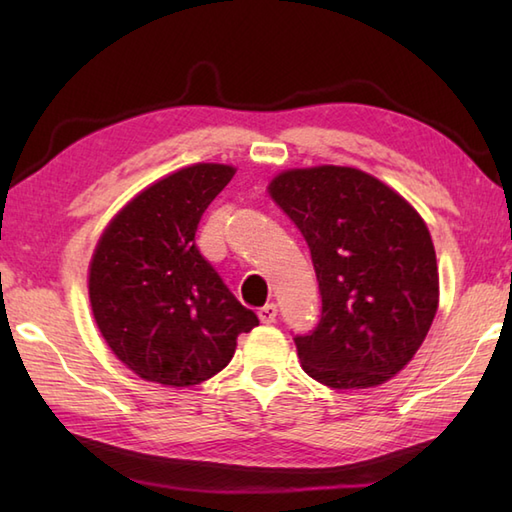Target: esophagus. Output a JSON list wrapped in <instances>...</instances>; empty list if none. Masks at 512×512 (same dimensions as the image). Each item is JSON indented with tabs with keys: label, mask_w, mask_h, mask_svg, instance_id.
Masks as SVG:
<instances>
[{
	"label": "esophagus",
	"mask_w": 512,
	"mask_h": 512,
	"mask_svg": "<svg viewBox=\"0 0 512 512\" xmlns=\"http://www.w3.org/2000/svg\"><path fill=\"white\" fill-rule=\"evenodd\" d=\"M277 319V306L275 303H266L264 308H259V321L273 323Z\"/></svg>",
	"instance_id": "34e87169"
}]
</instances>
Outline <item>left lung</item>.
Listing matches in <instances>:
<instances>
[{
    "instance_id": "8db88e82",
    "label": "left lung",
    "mask_w": 512,
    "mask_h": 512,
    "mask_svg": "<svg viewBox=\"0 0 512 512\" xmlns=\"http://www.w3.org/2000/svg\"><path fill=\"white\" fill-rule=\"evenodd\" d=\"M273 200L306 237L321 319L295 345L303 372L332 389L383 385L418 352L438 310V264L413 206L369 173H279Z\"/></svg>"
}]
</instances>
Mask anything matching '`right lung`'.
<instances>
[{"instance_id": "add662e5", "label": "right lung", "mask_w": 512, "mask_h": 512, "mask_svg": "<svg viewBox=\"0 0 512 512\" xmlns=\"http://www.w3.org/2000/svg\"><path fill=\"white\" fill-rule=\"evenodd\" d=\"M235 169L184 167L118 213L90 264L94 321L112 352L151 383L189 387L215 376L237 336L259 325L195 246L200 217Z\"/></svg>"}]
</instances>
